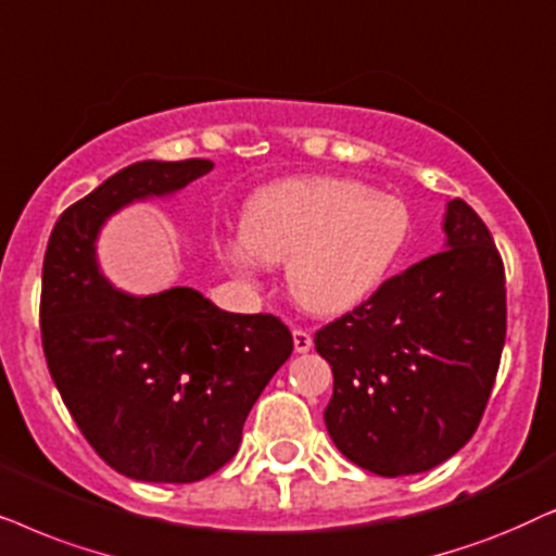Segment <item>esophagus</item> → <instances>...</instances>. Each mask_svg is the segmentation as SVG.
<instances>
[{"mask_svg":"<svg viewBox=\"0 0 556 556\" xmlns=\"http://www.w3.org/2000/svg\"><path fill=\"white\" fill-rule=\"evenodd\" d=\"M292 340H294V351L298 353H307L309 348H313V336H309L307 330H292Z\"/></svg>","mask_w":556,"mask_h":556,"instance_id":"34e87169","label":"esophagus"}]
</instances>
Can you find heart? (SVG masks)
<instances>
[{
  "instance_id": "obj_1",
  "label": "heart",
  "mask_w": 556,
  "mask_h": 556,
  "mask_svg": "<svg viewBox=\"0 0 556 556\" xmlns=\"http://www.w3.org/2000/svg\"><path fill=\"white\" fill-rule=\"evenodd\" d=\"M412 236L404 201L348 177H294L258 190L243 233L218 239V256L243 277L287 264V287L313 315L364 305L402 258Z\"/></svg>"
}]
</instances>
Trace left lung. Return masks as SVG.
I'll return each mask as SVG.
<instances>
[{"instance_id":"left-lung-1","label":"left lung","mask_w":556,"mask_h":556,"mask_svg":"<svg viewBox=\"0 0 556 556\" xmlns=\"http://www.w3.org/2000/svg\"><path fill=\"white\" fill-rule=\"evenodd\" d=\"M445 251L387 279L315 332L332 368L325 427L348 460L383 478L432 470L472 438L506 340V274L468 203L445 213Z\"/></svg>"}]
</instances>
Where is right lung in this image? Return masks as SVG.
<instances>
[{"instance_id":"add662e5","label":"right lung","mask_w":556,"mask_h":556,"mask_svg":"<svg viewBox=\"0 0 556 556\" xmlns=\"http://www.w3.org/2000/svg\"><path fill=\"white\" fill-rule=\"evenodd\" d=\"M211 160H144L63 211L42 262V351L65 406L99 457L147 483H195L231 460L251 406L290 358L274 315L226 313L190 287L114 290L96 239L124 205L165 198Z\"/></svg>"}]
</instances>
